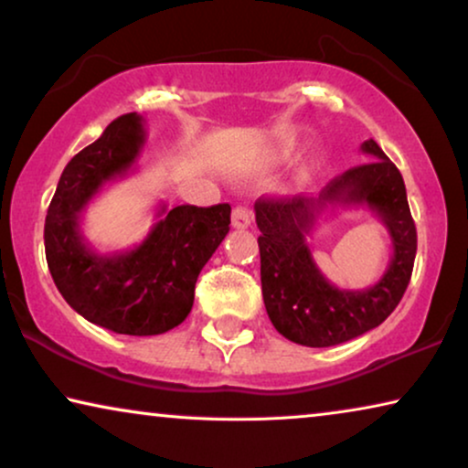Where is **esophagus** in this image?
<instances>
[{"instance_id": "obj_1", "label": "esophagus", "mask_w": 468, "mask_h": 468, "mask_svg": "<svg viewBox=\"0 0 468 468\" xmlns=\"http://www.w3.org/2000/svg\"><path fill=\"white\" fill-rule=\"evenodd\" d=\"M251 221H253V213L247 207H236L232 210V226L234 228L245 229V228L251 226Z\"/></svg>"}]
</instances>
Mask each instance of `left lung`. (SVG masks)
<instances>
[{"instance_id": "obj_1", "label": "left lung", "mask_w": 468, "mask_h": 468, "mask_svg": "<svg viewBox=\"0 0 468 468\" xmlns=\"http://www.w3.org/2000/svg\"><path fill=\"white\" fill-rule=\"evenodd\" d=\"M370 162L332 178L317 197H260L261 296L279 335L306 347H332L377 328L399 306L411 281L418 232L405 181L373 138L362 143ZM368 206L384 221L395 253L388 271L368 291H338L312 260L305 234L325 207Z\"/></svg>"}]
</instances>
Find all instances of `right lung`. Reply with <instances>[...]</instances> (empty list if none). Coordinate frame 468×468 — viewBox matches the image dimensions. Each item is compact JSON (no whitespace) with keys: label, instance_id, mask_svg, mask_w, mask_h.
Instances as JSON below:
<instances>
[{"label":"right lung","instance_id":"right-lung-1","mask_svg":"<svg viewBox=\"0 0 468 468\" xmlns=\"http://www.w3.org/2000/svg\"><path fill=\"white\" fill-rule=\"evenodd\" d=\"M143 117L123 114L69 159L50 200L44 249L57 290L72 309L101 328L130 336L164 335L194 306L197 274L229 232V204L165 208L130 251L98 253L80 232L87 204L106 183L132 172L143 151Z\"/></svg>","mask_w":468,"mask_h":468}]
</instances>
